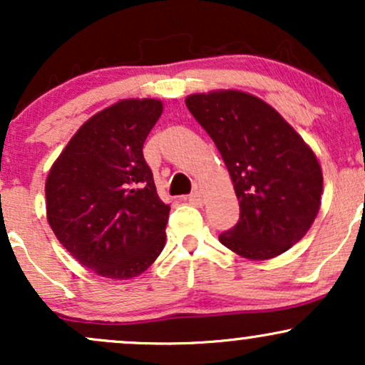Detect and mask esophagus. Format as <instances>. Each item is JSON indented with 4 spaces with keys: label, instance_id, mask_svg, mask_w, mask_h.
Returning a JSON list of instances; mask_svg holds the SVG:
<instances>
[{
    "label": "esophagus",
    "instance_id": "obj_1",
    "mask_svg": "<svg viewBox=\"0 0 365 365\" xmlns=\"http://www.w3.org/2000/svg\"><path fill=\"white\" fill-rule=\"evenodd\" d=\"M187 200H188V204H192V206H202L204 204V200H202V194H200V192H192L190 195L187 197Z\"/></svg>",
    "mask_w": 365,
    "mask_h": 365
}]
</instances>
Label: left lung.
Instances as JSON below:
<instances>
[{
    "label": "left lung",
    "instance_id": "obj_1",
    "mask_svg": "<svg viewBox=\"0 0 365 365\" xmlns=\"http://www.w3.org/2000/svg\"><path fill=\"white\" fill-rule=\"evenodd\" d=\"M185 104L220 150L240 204V220L221 233V244L252 261L287 252L319 211L316 154L274 108L252 94H192Z\"/></svg>",
    "mask_w": 365,
    "mask_h": 365
}]
</instances>
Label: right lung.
I'll return each instance as SVG.
<instances>
[{
    "label": "right lung",
    "instance_id": "obj_1",
    "mask_svg": "<svg viewBox=\"0 0 365 365\" xmlns=\"http://www.w3.org/2000/svg\"><path fill=\"white\" fill-rule=\"evenodd\" d=\"M161 113L158 99H123L99 111L77 130L46 180L54 235L104 278L139 276L165 247L170 206L159 199L142 153Z\"/></svg>",
    "mask_w": 365,
    "mask_h": 365
}]
</instances>
